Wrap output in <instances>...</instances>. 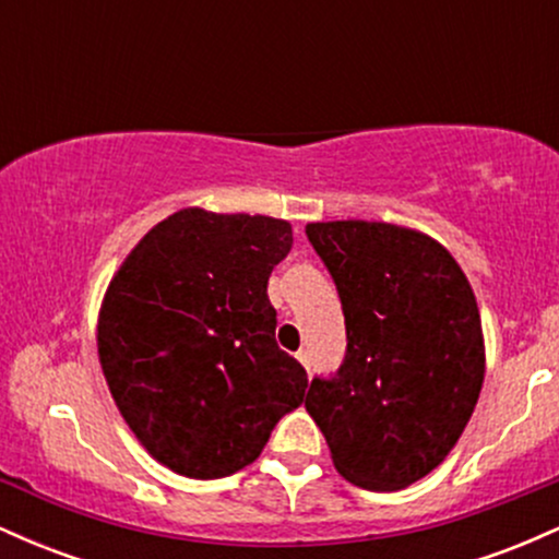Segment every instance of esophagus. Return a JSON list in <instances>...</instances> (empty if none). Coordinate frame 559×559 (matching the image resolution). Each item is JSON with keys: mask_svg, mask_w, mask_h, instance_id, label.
Returning a JSON list of instances; mask_svg holds the SVG:
<instances>
[{"mask_svg": "<svg viewBox=\"0 0 559 559\" xmlns=\"http://www.w3.org/2000/svg\"><path fill=\"white\" fill-rule=\"evenodd\" d=\"M297 360H299L301 365H305L307 370H310V352H307V349H299V352H297Z\"/></svg>", "mask_w": 559, "mask_h": 559, "instance_id": "1", "label": "esophagus"}]
</instances>
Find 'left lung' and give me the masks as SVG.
<instances>
[{"instance_id":"8db88e82","label":"left lung","mask_w":559,"mask_h":559,"mask_svg":"<svg viewBox=\"0 0 559 559\" xmlns=\"http://www.w3.org/2000/svg\"><path fill=\"white\" fill-rule=\"evenodd\" d=\"M346 318L333 381L305 407L333 467L368 491H400L452 452L476 409L486 344L471 281L444 243L378 221L307 223Z\"/></svg>"}]
</instances>
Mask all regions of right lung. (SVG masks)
<instances>
[{"label":"right lung","instance_id":"1","mask_svg":"<svg viewBox=\"0 0 559 559\" xmlns=\"http://www.w3.org/2000/svg\"><path fill=\"white\" fill-rule=\"evenodd\" d=\"M292 223L183 207L159 221L107 284L102 373L139 444L186 478L252 465L299 407L305 368L275 344L267 278Z\"/></svg>","mask_w":559,"mask_h":559}]
</instances>
